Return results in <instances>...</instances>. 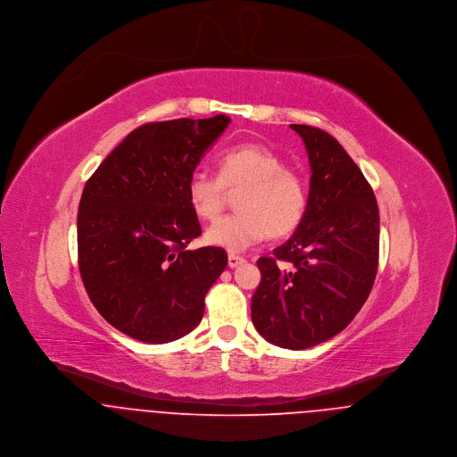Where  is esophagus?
<instances>
[{
    "label": "esophagus",
    "instance_id": "1",
    "mask_svg": "<svg viewBox=\"0 0 457 457\" xmlns=\"http://www.w3.org/2000/svg\"><path fill=\"white\" fill-rule=\"evenodd\" d=\"M245 262L243 257H237V255H228V267L230 269H236L237 265H241Z\"/></svg>",
    "mask_w": 457,
    "mask_h": 457
}]
</instances>
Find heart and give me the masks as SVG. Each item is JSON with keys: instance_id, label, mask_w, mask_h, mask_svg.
I'll use <instances>...</instances> for the list:
<instances>
[{"instance_id": "obj_1", "label": "heart", "mask_w": 457, "mask_h": 457, "mask_svg": "<svg viewBox=\"0 0 457 457\" xmlns=\"http://www.w3.org/2000/svg\"><path fill=\"white\" fill-rule=\"evenodd\" d=\"M218 176L196 170L187 185V198L200 220H214L237 192L234 214L205 230V241L232 253L255 246L269 234L290 236L303 221L308 195L299 172L283 167L281 158L261 144H237L218 158Z\"/></svg>"}]
</instances>
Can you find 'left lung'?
<instances>
[{
    "label": "left lung",
    "instance_id": "1",
    "mask_svg": "<svg viewBox=\"0 0 457 457\" xmlns=\"http://www.w3.org/2000/svg\"><path fill=\"white\" fill-rule=\"evenodd\" d=\"M290 129L310 158L308 205L294 236L257 261L252 320L269 343L304 350L341 332L366 303L378 269L380 214L364 174L332 135Z\"/></svg>",
    "mask_w": 457,
    "mask_h": 457
}]
</instances>
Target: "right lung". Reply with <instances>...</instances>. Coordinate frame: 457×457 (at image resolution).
Returning a JSON list of instances; mask_svg holds the SVG:
<instances>
[{
  "mask_svg": "<svg viewBox=\"0 0 457 457\" xmlns=\"http://www.w3.org/2000/svg\"><path fill=\"white\" fill-rule=\"evenodd\" d=\"M230 118L145 123L87 179L77 214L79 270L98 313L133 339L162 345L194 330L227 267L202 234L187 185Z\"/></svg>",
  "mask_w": 457,
  "mask_h": 457,
  "instance_id": "obj_1",
  "label": "right lung"
}]
</instances>
